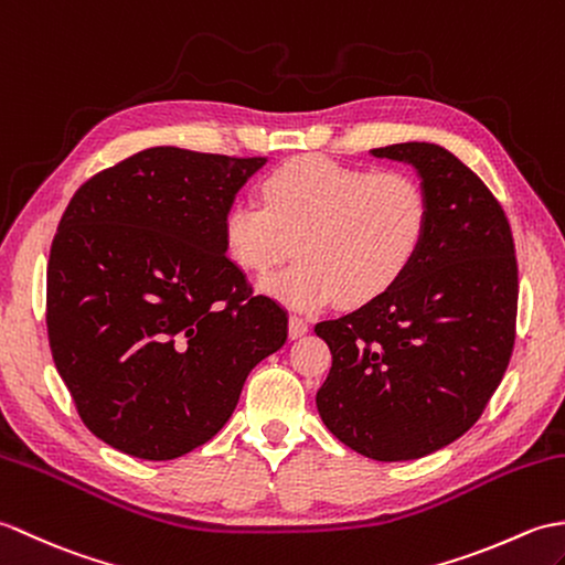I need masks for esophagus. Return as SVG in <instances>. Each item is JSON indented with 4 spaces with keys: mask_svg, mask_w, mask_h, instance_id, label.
I'll return each mask as SVG.
<instances>
[{
    "mask_svg": "<svg viewBox=\"0 0 565 565\" xmlns=\"http://www.w3.org/2000/svg\"><path fill=\"white\" fill-rule=\"evenodd\" d=\"M307 331H309V321L307 319H302V317H290V338H302V335H307Z\"/></svg>",
    "mask_w": 565,
    "mask_h": 565,
    "instance_id": "34e87169",
    "label": "esophagus"
}]
</instances>
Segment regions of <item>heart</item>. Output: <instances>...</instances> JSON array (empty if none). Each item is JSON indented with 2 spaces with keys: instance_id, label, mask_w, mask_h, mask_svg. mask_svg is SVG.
Instances as JSON below:
<instances>
[{
  "instance_id": "b5f03b06",
  "label": "heart",
  "mask_w": 565,
  "mask_h": 565,
  "mask_svg": "<svg viewBox=\"0 0 565 565\" xmlns=\"http://www.w3.org/2000/svg\"><path fill=\"white\" fill-rule=\"evenodd\" d=\"M260 193L263 205L236 200L230 207L224 242L236 266L254 275L280 266L297 244L302 260L263 280V290L299 311L333 299L372 305L404 278L428 239L430 198L406 173L311 154L273 169Z\"/></svg>"
}]
</instances>
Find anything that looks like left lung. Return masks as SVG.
<instances>
[{"label":"left lung","instance_id":"obj_1","mask_svg":"<svg viewBox=\"0 0 565 565\" xmlns=\"http://www.w3.org/2000/svg\"><path fill=\"white\" fill-rule=\"evenodd\" d=\"M372 154L416 167L430 230L384 297L317 323L333 355L317 406L350 449L408 461L467 433L503 380L515 345L518 258L495 195L445 147L401 142Z\"/></svg>","mask_w":565,"mask_h":565}]
</instances>
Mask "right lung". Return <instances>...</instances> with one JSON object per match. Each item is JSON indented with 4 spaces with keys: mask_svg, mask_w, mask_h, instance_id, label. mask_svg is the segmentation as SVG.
I'll return each instance as SVG.
<instances>
[{
    "mask_svg": "<svg viewBox=\"0 0 565 565\" xmlns=\"http://www.w3.org/2000/svg\"><path fill=\"white\" fill-rule=\"evenodd\" d=\"M263 164L145 149L82 183L57 224L50 350L82 423L125 455L167 461L205 445L285 343V309L224 254V217Z\"/></svg>",
    "mask_w": 565,
    "mask_h": 565,
    "instance_id": "obj_1",
    "label": "right lung"
}]
</instances>
